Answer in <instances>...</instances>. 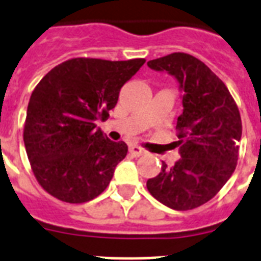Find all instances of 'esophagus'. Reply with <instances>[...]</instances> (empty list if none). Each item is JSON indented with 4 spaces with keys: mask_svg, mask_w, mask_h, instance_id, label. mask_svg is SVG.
<instances>
[{
    "mask_svg": "<svg viewBox=\"0 0 261 261\" xmlns=\"http://www.w3.org/2000/svg\"><path fill=\"white\" fill-rule=\"evenodd\" d=\"M128 151H130V154L133 156H141L143 155V154H146L145 150L142 149V147H139V146H135V145L130 146V147H128Z\"/></svg>",
    "mask_w": 261,
    "mask_h": 261,
    "instance_id": "1",
    "label": "esophagus"
}]
</instances>
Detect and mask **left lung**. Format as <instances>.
I'll return each mask as SVG.
<instances>
[{
	"label": "left lung",
	"mask_w": 261,
	"mask_h": 261,
	"mask_svg": "<svg viewBox=\"0 0 261 261\" xmlns=\"http://www.w3.org/2000/svg\"><path fill=\"white\" fill-rule=\"evenodd\" d=\"M178 82L182 114L177 119L181 158L147 179V190L161 204L189 211L219 193L233 174L241 139L240 112L226 86L201 60L188 54L147 61Z\"/></svg>",
	"instance_id": "obj_1"
}]
</instances>
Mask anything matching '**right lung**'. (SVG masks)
Masks as SVG:
<instances>
[{"label":"right lung","instance_id":"add662e5","mask_svg":"<svg viewBox=\"0 0 261 261\" xmlns=\"http://www.w3.org/2000/svg\"><path fill=\"white\" fill-rule=\"evenodd\" d=\"M145 59H71L49 71L32 92L24 143L40 185L59 200L82 204L109 186L127 154L124 142L106 137L97 120L116 106L120 88Z\"/></svg>","mask_w":261,"mask_h":261}]
</instances>
